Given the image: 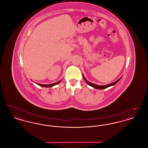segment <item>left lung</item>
<instances>
[{"mask_svg":"<svg viewBox=\"0 0 148 148\" xmlns=\"http://www.w3.org/2000/svg\"><path fill=\"white\" fill-rule=\"evenodd\" d=\"M83 77L84 79L85 80V82H86V83H87L90 86H91L94 88H95V89H104L107 88H108V87H109V86H113L114 85L116 84V83L119 81L120 79L121 78V77H120V79H119L118 80H117L116 81H115V82H113L112 83H110V84H109L106 85H98L93 84V83H92L89 82V81H88V80L85 79V77H84L83 75Z\"/></svg>","mask_w":148,"mask_h":148,"instance_id":"8db88e82","label":"left lung"}]
</instances>
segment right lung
<instances>
[{"instance_id": "1", "label": "right lung", "mask_w": 148, "mask_h": 148, "mask_svg": "<svg viewBox=\"0 0 148 148\" xmlns=\"http://www.w3.org/2000/svg\"><path fill=\"white\" fill-rule=\"evenodd\" d=\"M60 82V80H59V82H56V83H53V84H39V83H37V84L38 85H39V86H42V87H47V88H48V87H51V86H54V85H55L58 84H59Z\"/></svg>"}]
</instances>
